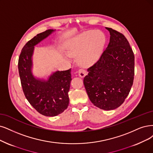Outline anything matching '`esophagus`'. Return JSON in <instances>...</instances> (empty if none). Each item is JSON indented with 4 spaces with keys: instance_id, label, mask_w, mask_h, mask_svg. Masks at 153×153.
Listing matches in <instances>:
<instances>
[{
    "instance_id": "obj_1",
    "label": "esophagus",
    "mask_w": 153,
    "mask_h": 153,
    "mask_svg": "<svg viewBox=\"0 0 153 153\" xmlns=\"http://www.w3.org/2000/svg\"><path fill=\"white\" fill-rule=\"evenodd\" d=\"M78 72H79V76L81 77H84L86 74V71L84 69H80L79 70Z\"/></svg>"
}]
</instances>
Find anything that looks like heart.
Instances as JSON below:
<instances>
[{
	"label": "heart",
	"mask_w": 153,
	"mask_h": 153,
	"mask_svg": "<svg viewBox=\"0 0 153 153\" xmlns=\"http://www.w3.org/2000/svg\"><path fill=\"white\" fill-rule=\"evenodd\" d=\"M105 43V36L103 33L90 30L73 39L68 50L72 55H80L79 62L82 65L90 66L100 59Z\"/></svg>",
	"instance_id": "heart-1"
}]
</instances>
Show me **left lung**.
Segmentation results:
<instances>
[{
  "label": "left lung",
  "mask_w": 153,
  "mask_h": 153,
  "mask_svg": "<svg viewBox=\"0 0 153 153\" xmlns=\"http://www.w3.org/2000/svg\"><path fill=\"white\" fill-rule=\"evenodd\" d=\"M110 42L99 60L88 69L84 85L91 102L111 110L126 99L134 78V55L126 36L111 27Z\"/></svg>",
  "instance_id": "left-lung-1"
}]
</instances>
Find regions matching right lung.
<instances>
[{"instance_id":"add662e5","label":"right lung","mask_w":153,"mask_h":153,"mask_svg":"<svg viewBox=\"0 0 153 153\" xmlns=\"http://www.w3.org/2000/svg\"><path fill=\"white\" fill-rule=\"evenodd\" d=\"M53 30L38 34L22 48L18 60V70L22 91L28 102L39 114L54 117L63 112L69 103L68 93L71 79V69L56 71L47 81L38 80L31 73L34 46L47 37Z\"/></svg>"}]
</instances>
